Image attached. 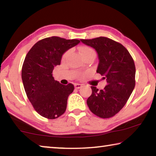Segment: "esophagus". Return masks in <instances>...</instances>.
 I'll return each instance as SVG.
<instances>
[{"label":"esophagus","mask_w":156,"mask_h":156,"mask_svg":"<svg viewBox=\"0 0 156 156\" xmlns=\"http://www.w3.org/2000/svg\"><path fill=\"white\" fill-rule=\"evenodd\" d=\"M82 86H83V84H78V83L74 84V87L76 89H80L82 87Z\"/></svg>","instance_id":"obj_1"}]
</instances>
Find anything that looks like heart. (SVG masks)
<instances>
[{
	"instance_id": "1",
	"label": "heart",
	"mask_w": 156,
	"mask_h": 156,
	"mask_svg": "<svg viewBox=\"0 0 156 156\" xmlns=\"http://www.w3.org/2000/svg\"><path fill=\"white\" fill-rule=\"evenodd\" d=\"M80 51L83 58L90 56V55H94V56H96V52H95L94 50L92 48H91V47H87V46H84V47H80ZM69 54V51H67L66 52H65L64 54L62 55V59H65L68 56Z\"/></svg>"
}]
</instances>
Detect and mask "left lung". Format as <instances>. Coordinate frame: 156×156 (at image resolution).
I'll return each mask as SVG.
<instances>
[{
	"mask_svg": "<svg viewBox=\"0 0 156 156\" xmlns=\"http://www.w3.org/2000/svg\"><path fill=\"white\" fill-rule=\"evenodd\" d=\"M98 53L97 73L104 76L107 85L98 90L91 86L92 94L87 100L91 112L102 118L113 117L122 109L136 84V67L128 50L107 37L80 39Z\"/></svg>",
	"mask_w": 156,
	"mask_h": 156,
	"instance_id": "left-lung-1",
	"label": "left lung"
}]
</instances>
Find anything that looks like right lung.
I'll return each instance as SVG.
<instances>
[{
  "mask_svg": "<svg viewBox=\"0 0 156 156\" xmlns=\"http://www.w3.org/2000/svg\"><path fill=\"white\" fill-rule=\"evenodd\" d=\"M80 42L49 37L37 42L25 57L21 73L23 86L34 109L44 118L56 119L65 112L74 86L55 80L52 72L60 65L62 54Z\"/></svg>",
  "mask_w": 156,
  "mask_h": 156,
  "instance_id": "add662e5",
  "label": "right lung"
}]
</instances>
